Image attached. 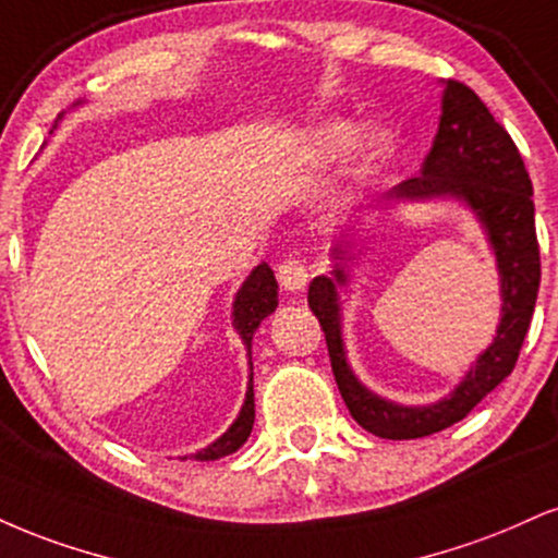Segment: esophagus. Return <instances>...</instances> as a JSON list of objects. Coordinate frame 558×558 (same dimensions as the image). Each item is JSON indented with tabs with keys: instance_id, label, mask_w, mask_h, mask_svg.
I'll return each instance as SVG.
<instances>
[{
	"instance_id": "esophagus-1",
	"label": "esophagus",
	"mask_w": 558,
	"mask_h": 558,
	"mask_svg": "<svg viewBox=\"0 0 558 558\" xmlns=\"http://www.w3.org/2000/svg\"><path fill=\"white\" fill-rule=\"evenodd\" d=\"M275 275H278V283L280 288H286V291H301V288L306 286V265L304 259L296 257V254H288V257L280 262L278 267H275Z\"/></svg>"
}]
</instances>
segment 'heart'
I'll return each instance as SVG.
<instances>
[{"label":"heart","instance_id":"b5f03b06","mask_svg":"<svg viewBox=\"0 0 558 558\" xmlns=\"http://www.w3.org/2000/svg\"><path fill=\"white\" fill-rule=\"evenodd\" d=\"M353 134H355V130H353L351 124H343V122H340V124H327L325 130L319 132V145H322V150H327V153L343 150V147L353 140ZM381 145H385V140L374 137V143H372L374 150H379Z\"/></svg>","mask_w":558,"mask_h":558}]
</instances>
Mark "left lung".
<instances>
[{
    "instance_id": "8db88e82",
    "label": "left lung",
    "mask_w": 558,
    "mask_h": 558,
    "mask_svg": "<svg viewBox=\"0 0 558 558\" xmlns=\"http://www.w3.org/2000/svg\"><path fill=\"white\" fill-rule=\"evenodd\" d=\"M436 194L465 199L483 220L496 250L505 296V317L496 330V340L449 398L428 408H405L368 392L345 364L340 340L335 283H345V270L335 267V278L319 275L308 286V306L325 332L335 381L348 411L355 424L381 439H418L465 418L494 387L512 374L538 299L541 250L535 236L533 181L509 132L496 122L475 90L460 80H447L439 130L421 173L395 186L385 199ZM332 252L343 259V241H338Z\"/></svg>"
}]
</instances>
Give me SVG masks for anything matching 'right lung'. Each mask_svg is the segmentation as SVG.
<instances>
[{
    "label": "right lung",
    "mask_w": 558,
    "mask_h": 558,
    "mask_svg": "<svg viewBox=\"0 0 558 558\" xmlns=\"http://www.w3.org/2000/svg\"><path fill=\"white\" fill-rule=\"evenodd\" d=\"M278 306V283H275V275L270 267L262 262V265L254 267V272L246 278V283L241 286L236 301H233V327H236L241 340H244L246 348L252 345V335L259 327V322L267 317V314L275 312ZM250 374V389H246L244 408H241L239 418L233 421V426L220 436L218 441H213L210 447L197 452L194 458L197 460H218L226 458V454L236 452V449L250 439L252 426H254V385Z\"/></svg>",
    "instance_id": "right-lung-1"
}]
</instances>
